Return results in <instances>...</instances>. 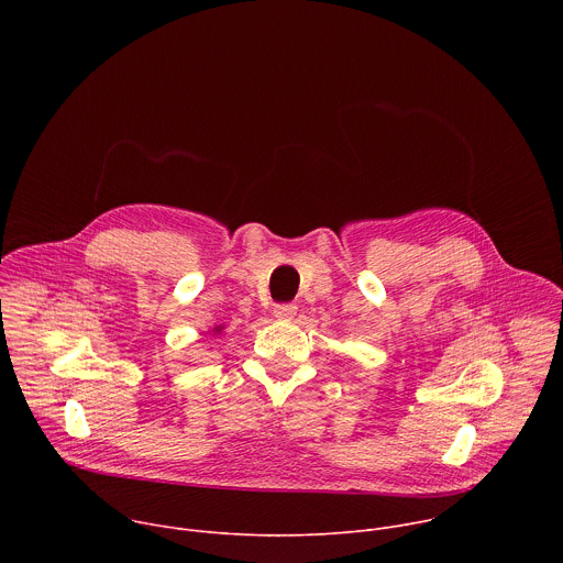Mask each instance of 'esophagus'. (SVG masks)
Instances as JSON below:
<instances>
[{
    "label": "esophagus",
    "mask_w": 563,
    "mask_h": 563,
    "mask_svg": "<svg viewBox=\"0 0 563 563\" xmlns=\"http://www.w3.org/2000/svg\"><path fill=\"white\" fill-rule=\"evenodd\" d=\"M296 305H291V302H285V305H276L274 307V316L278 318V320H291L294 316H296Z\"/></svg>",
    "instance_id": "esophagus-1"
}]
</instances>
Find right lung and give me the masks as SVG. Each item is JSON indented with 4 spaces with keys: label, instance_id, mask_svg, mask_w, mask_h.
Wrapping results in <instances>:
<instances>
[{
    "label": "right lung",
    "instance_id": "1",
    "mask_svg": "<svg viewBox=\"0 0 563 563\" xmlns=\"http://www.w3.org/2000/svg\"><path fill=\"white\" fill-rule=\"evenodd\" d=\"M222 330H224V328H222V325H218V328H213L211 332H213V334H222Z\"/></svg>",
    "mask_w": 563,
    "mask_h": 563
}]
</instances>
